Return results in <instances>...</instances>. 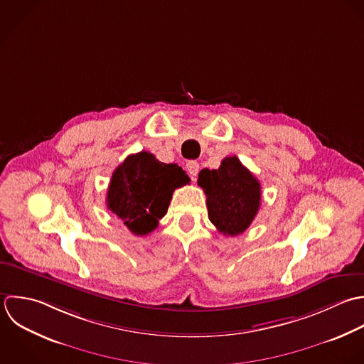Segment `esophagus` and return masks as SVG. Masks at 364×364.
<instances>
[{
    "label": "esophagus",
    "instance_id": "obj_1",
    "mask_svg": "<svg viewBox=\"0 0 364 364\" xmlns=\"http://www.w3.org/2000/svg\"><path fill=\"white\" fill-rule=\"evenodd\" d=\"M186 168H187L188 174H190L193 178H196L197 174H198V171H200V164H198L197 161H194V160H190V161L186 164Z\"/></svg>",
    "mask_w": 364,
    "mask_h": 364
}]
</instances>
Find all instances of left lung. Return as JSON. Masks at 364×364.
<instances>
[{"instance_id":"8db88e82","label":"left lung","mask_w":364,"mask_h":364,"mask_svg":"<svg viewBox=\"0 0 364 364\" xmlns=\"http://www.w3.org/2000/svg\"><path fill=\"white\" fill-rule=\"evenodd\" d=\"M198 186L207 196L208 218L224 235L242 234L261 204V184L237 156L225 157L217 170L203 168Z\"/></svg>"}]
</instances>
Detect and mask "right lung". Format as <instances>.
<instances>
[{"label": "right lung", "instance_id": "right-lung-1", "mask_svg": "<svg viewBox=\"0 0 364 364\" xmlns=\"http://www.w3.org/2000/svg\"><path fill=\"white\" fill-rule=\"evenodd\" d=\"M188 183L177 164L161 163L147 151L130 154L112 174L107 208L134 235H147L166 215L173 191Z\"/></svg>", "mask_w": 364, "mask_h": 364}]
</instances>
